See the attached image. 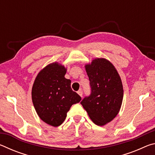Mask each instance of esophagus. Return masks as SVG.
<instances>
[{"mask_svg":"<svg viewBox=\"0 0 155 155\" xmlns=\"http://www.w3.org/2000/svg\"><path fill=\"white\" fill-rule=\"evenodd\" d=\"M77 93L78 94V95H79L81 97H83V91H82V90H78Z\"/></svg>","mask_w":155,"mask_h":155,"instance_id":"obj_1","label":"esophagus"}]
</instances>
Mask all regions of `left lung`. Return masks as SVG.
Segmentation results:
<instances>
[{"label":"left lung","mask_w":155,"mask_h":155,"mask_svg":"<svg viewBox=\"0 0 155 155\" xmlns=\"http://www.w3.org/2000/svg\"><path fill=\"white\" fill-rule=\"evenodd\" d=\"M85 67L91 94L81 104L94 124L104 126L120 111L124 94L121 78L114 65L106 59H95Z\"/></svg>","instance_id":"1"}]
</instances>
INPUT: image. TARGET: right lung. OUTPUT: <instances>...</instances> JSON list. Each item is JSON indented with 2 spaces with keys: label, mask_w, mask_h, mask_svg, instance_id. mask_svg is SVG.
Returning a JSON list of instances; mask_svg holds the SVG:
<instances>
[{
  "label": "right lung",
  "mask_w": 155,
  "mask_h": 155,
  "mask_svg": "<svg viewBox=\"0 0 155 155\" xmlns=\"http://www.w3.org/2000/svg\"><path fill=\"white\" fill-rule=\"evenodd\" d=\"M66 68L57 62L41 70L32 87V101L41 120L52 127H59L67 116L72 104L81 100L71 89V81L65 78Z\"/></svg>",
  "instance_id": "obj_1"
}]
</instances>
